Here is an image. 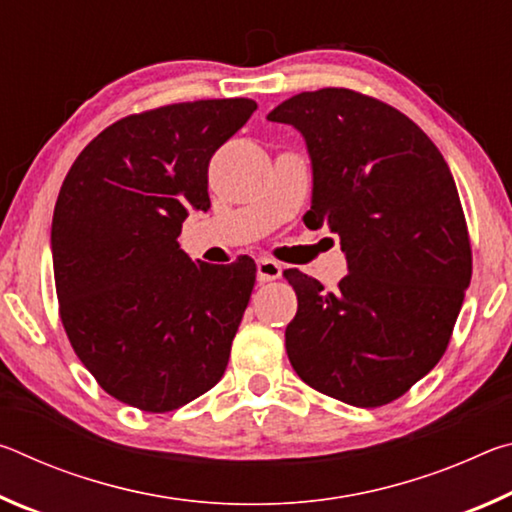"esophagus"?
I'll use <instances>...</instances> for the list:
<instances>
[{"label": "esophagus", "mask_w": 512, "mask_h": 512, "mask_svg": "<svg viewBox=\"0 0 512 512\" xmlns=\"http://www.w3.org/2000/svg\"><path fill=\"white\" fill-rule=\"evenodd\" d=\"M282 275V264H277L275 259L262 257L257 259V280L259 282H271Z\"/></svg>", "instance_id": "obj_1"}]
</instances>
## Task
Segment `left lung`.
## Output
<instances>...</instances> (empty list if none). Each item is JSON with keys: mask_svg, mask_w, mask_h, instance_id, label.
<instances>
[{"mask_svg": "<svg viewBox=\"0 0 512 512\" xmlns=\"http://www.w3.org/2000/svg\"><path fill=\"white\" fill-rule=\"evenodd\" d=\"M305 137L311 207L348 275L334 293L293 268L298 314L287 354L298 377L345 404L397 400L436 366L472 277V250L447 162L413 121L345 88L302 92L268 112Z\"/></svg>", "mask_w": 512, "mask_h": 512, "instance_id": "1", "label": "left lung"}]
</instances>
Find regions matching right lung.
Here are the masks:
<instances>
[{
    "instance_id": "obj_1",
    "label": "right lung",
    "mask_w": 512,
    "mask_h": 512,
    "mask_svg": "<svg viewBox=\"0 0 512 512\" xmlns=\"http://www.w3.org/2000/svg\"><path fill=\"white\" fill-rule=\"evenodd\" d=\"M253 99L173 103L115 121L60 187L51 257L69 343L101 388L167 413L223 377L255 273L250 259L192 262L189 212L210 207L207 167Z\"/></svg>"
}]
</instances>
